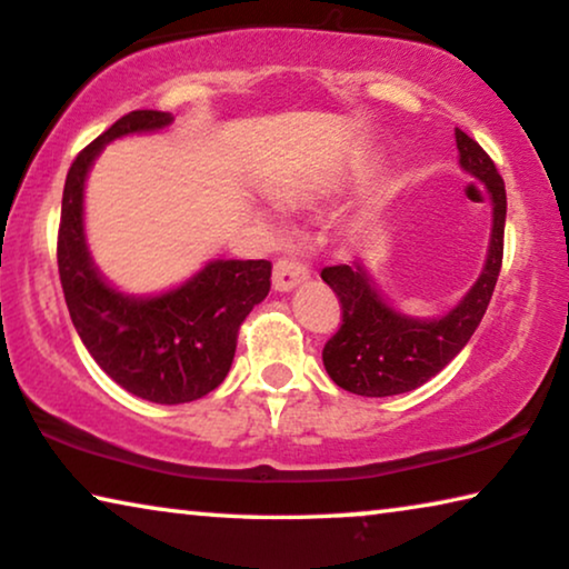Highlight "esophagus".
I'll list each match as a JSON object with an SVG mask.
<instances>
[{
    "label": "esophagus",
    "mask_w": 569,
    "mask_h": 569,
    "mask_svg": "<svg viewBox=\"0 0 569 569\" xmlns=\"http://www.w3.org/2000/svg\"><path fill=\"white\" fill-rule=\"evenodd\" d=\"M309 278V268L299 258H278L273 266V288L276 291H291Z\"/></svg>",
    "instance_id": "34e87169"
}]
</instances>
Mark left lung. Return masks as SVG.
I'll return each instance as SVG.
<instances>
[{
	"mask_svg": "<svg viewBox=\"0 0 569 569\" xmlns=\"http://www.w3.org/2000/svg\"><path fill=\"white\" fill-rule=\"evenodd\" d=\"M456 147L463 170L482 180L492 198V239L482 276L459 307L433 322H420L387 307L358 262L325 268L322 281L340 301V327L325 342L322 361L340 389L361 397H391L418 389L459 356L482 322L502 268L506 182L490 154L461 128H456Z\"/></svg>",
	"mask_w": 569,
	"mask_h": 569,
	"instance_id": "1",
	"label": "left lung"
}]
</instances>
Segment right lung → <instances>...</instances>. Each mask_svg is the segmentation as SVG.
I'll return each instance as SVG.
<instances>
[{"label": "right lung", "mask_w": 569, "mask_h": 569, "mask_svg": "<svg viewBox=\"0 0 569 569\" xmlns=\"http://www.w3.org/2000/svg\"><path fill=\"white\" fill-rule=\"evenodd\" d=\"M170 121L159 110H133L79 151L63 186L56 260L71 322L102 371L149 402L186 405L227 379L239 327L270 291V262L216 260L170 293L131 299L98 276L82 231L84 178L100 149Z\"/></svg>", "instance_id": "right-lung-1"}]
</instances>
